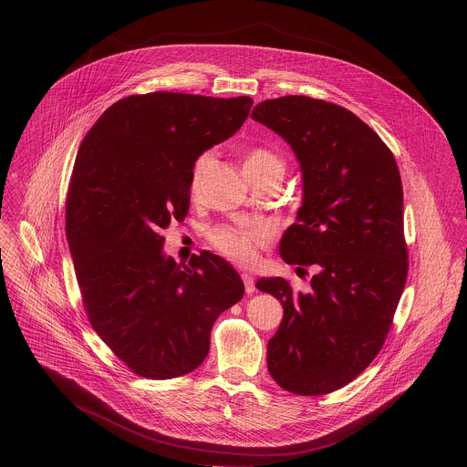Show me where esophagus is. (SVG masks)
Here are the masks:
<instances>
[{
    "label": "esophagus",
    "instance_id": "34e87169",
    "mask_svg": "<svg viewBox=\"0 0 467 467\" xmlns=\"http://www.w3.org/2000/svg\"><path fill=\"white\" fill-rule=\"evenodd\" d=\"M241 278H243V282H244V289H246V293H248V295L255 293V282H254V276H252V275H248V273H243V275H241Z\"/></svg>",
    "mask_w": 467,
    "mask_h": 467
}]
</instances>
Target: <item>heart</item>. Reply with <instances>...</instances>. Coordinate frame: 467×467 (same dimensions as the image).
<instances>
[{"label": "heart", "mask_w": 467, "mask_h": 467, "mask_svg": "<svg viewBox=\"0 0 467 467\" xmlns=\"http://www.w3.org/2000/svg\"><path fill=\"white\" fill-rule=\"evenodd\" d=\"M212 158L213 154L210 150H204L194 160L189 178V191L192 196L200 192L202 178L212 163ZM265 169L284 172V161L275 152L263 147L248 150L244 156L246 174H254ZM206 239L208 244L223 257L239 265H250L255 261L259 250L266 246L269 230L263 224H221L210 230Z\"/></svg>", "instance_id": "b5f03b06"}]
</instances>
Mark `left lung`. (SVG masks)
I'll use <instances>...</instances> for the list:
<instances>
[{
  "label": "left lung",
  "instance_id": "left-lung-1",
  "mask_svg": "<svg viewBox=\"0 0 467 467\" xmlns=\"http://www.w3.org/2000/svg\"><path fill=\"white\" fill-rule=\"evenodd\" d=\"M252 119L300 161L304 202L278 250L284 263L315 271L309 293L282 276L257 282L284 307L267 370L291 394H331L379 354L406 284L400 167L379 134L333 102L280 97Z\"/></svg>",
  "mask_w": 467,
  "mask_h": 467
}]
</instances>
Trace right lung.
Segmentation results:
<instances>
[{"label":"right lung","instance_id":"1","mask_svg":"<svg viewBox=\"0 0 467 467\" xmlns=\"http://www.w3.org/2000/svg\"><path fill=\"white\" fill-rule=\"evenodd\" d=\"M250 97L154 91L120 99L86 133L67 194V239L95 333L136 376L198 368L217 317L244 295L239 273L202 252L189 265L161 254V232L189 212L202 150L250 115Z\"/></svg>","mask_w":467,"mask_h":467}]
</instances>
